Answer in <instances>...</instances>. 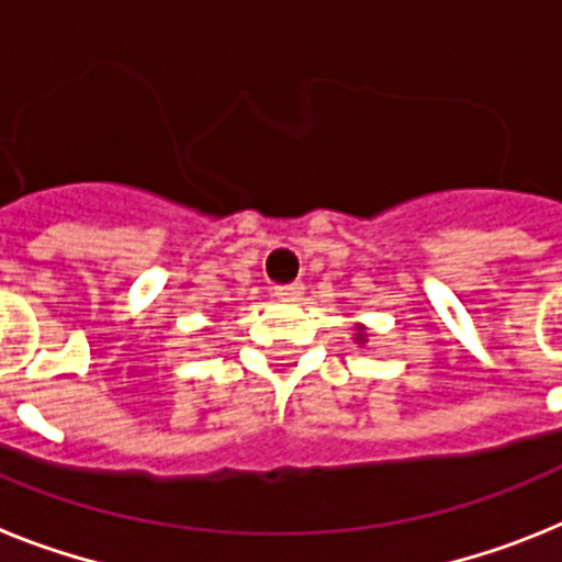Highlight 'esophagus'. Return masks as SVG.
Instances as JSON below:
<instances>
[{"label": "esophagus", "mask_w": 562, "mask_h": 562, "mask_svg": "<svg viewBox=\"0 0 562 562\" xmlns=\"http://www.w3.org/2000/svg\"><path fill=\"white\" fill-rule=\"evenodd\" d=\"M300 294H302L300 282H288V285H277V291H274V296L280 302H296V300H300Z\"/></svg>", "instance_id": "34e87169"}]
</instances>
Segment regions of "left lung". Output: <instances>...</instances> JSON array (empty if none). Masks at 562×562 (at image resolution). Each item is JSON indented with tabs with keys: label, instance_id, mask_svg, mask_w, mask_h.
<instances>
[{
	"label": "left lung",
	"instance_id": "obj_1",
	"mask_svg": "<svg viewBox=\"0 0 562 562\" xmlns=\"http://www.w3.org/2000/svg\"><path fill=\"white\" fill-rule=\"evenodd\" d=\"M356 339H359V341H364V334H356Z\"/></svg>",
	"mask_w": 562,
	"mask_h": 562
}]
</instances>
